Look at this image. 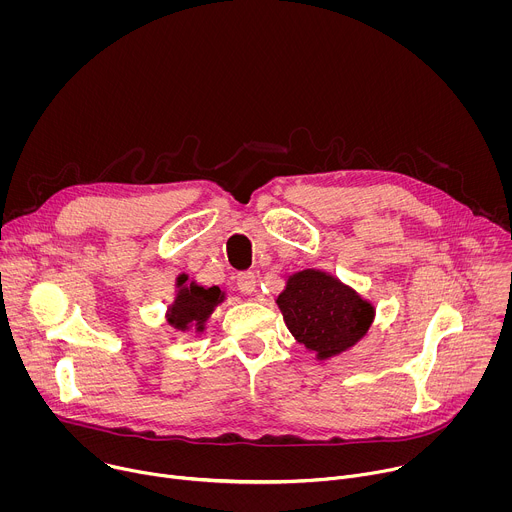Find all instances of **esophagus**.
<instances>
[{
    "mask_svg": "<svg viewBox=\"0 0 512 512\" xmlns=\"http://www.w3.org/2000/svg\"><path fill=\"white\" fill-rule=\"evenodd\" d=\"M237 287L243 291V294H247V296L255 294V289H257L255 273H251V271H243V273H239V275H237Z\"/></svg>",
    "mask_w": 512,
    "mask_h": 512,
    "instance_id": "1",
    "label": "esophagus"
}]
</instances>
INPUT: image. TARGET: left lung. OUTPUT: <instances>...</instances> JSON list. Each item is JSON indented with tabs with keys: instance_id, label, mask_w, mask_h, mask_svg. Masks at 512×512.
<instances>
[{
	"instance_id": "obj_1",
	"label": "left lung",
	"mask_w": 512,
	"mask_h": 512,
	"mask_svg": "<svg viewBox=\"0 0 512 512\" xmlns=\"http://www.w3.org/2000/svg\"><path fill=\"white\" fill-rule=\"evenodd\" d=\"M275 304L287 330L318 360L338 356L360 342L377 312L356 289L322 269L291 273Z\"/></svg>"
}]
</instances>
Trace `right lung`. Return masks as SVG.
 I'll list each match as a JSON object with an SVG mask.
<instances>
[{"mask_svg": "<svg viewBox=\"0 0 512 512\" xmlns=\"http://www.w3.org/2000/svg\"><path fill=\"white\" fill-rule=\"evenodd\" d=\"M225 300L227 294L218 285L204 287L196 281H188V275L182 273L176 277V294L166 310V322L178 332L194 330L202 334L216 306H221Z\"/></svg>", "mask_w": 512, "mask_h": 512, "instance_id": "add662e5", "label": "right lung"}]
</instances>
